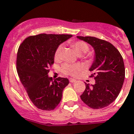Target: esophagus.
<instances>
[{
  "label": "esophagus",
  "instance_id": "esophagus-1",
  "mask_svg": "<svg viewBox=\"0 0 134 134\" xmlns=\"http://www.w3.org/2000/svg\"><path fill=\"white\" fill-rule=\"evenodd\" d=\"M69 81H70V82H72V83H73V82H75L77 81H76L75 79L71 78V79H69Z\"/></svg>",
  "mask_w": 134,
  "mask_h": 134
}]
</instances>
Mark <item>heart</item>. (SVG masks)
Segmentation results:
<instances>
[{
  "mask_svg": "<svg viewBox=\"0 0 134 134\" xmlns=\"http://www.w3.org/2000/svg\"><path fill=\"white\" fill-rule=\"evenodd\" d=\"M72 46L74 48L76 53L79 55H83L87 53L89 49V46L83 41H76L71 43ZM62 46H59L56 49L54 53V59L55 61H58L61 59V51H62ZM82 69V67L80 64H69L65 63L61 67V71L64 74L69 75L72 76H76Z\"/></svg>",
  "mask_w": 134,
  "mask_h": 134,
  "instance_id": "1",
  "label": "heart"
}]
</instances>
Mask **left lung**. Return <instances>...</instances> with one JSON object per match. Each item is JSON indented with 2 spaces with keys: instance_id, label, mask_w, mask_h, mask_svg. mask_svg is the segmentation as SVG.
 Listing matches in <instances>:
<instances>
[{
  "instance_id": "left-lung-1",
  "label": "left lung",
  "mask_w": 134,
  "mask_h": 134,
  "mask_svg": "<svg viewBox=\"0 0 134 134\" xmlns=\"http://www.w3.org/2000/svg\"><path fill=\"white\" fill-rule=\"evenodd\" d=\"M89 43L94 49L95 58L89 69L95 84L86 85L81 98L93 109L108 107L119 94L125 79V67L122 56L110 42L91 36H77Z\"/></svg>"
}]
</instances>
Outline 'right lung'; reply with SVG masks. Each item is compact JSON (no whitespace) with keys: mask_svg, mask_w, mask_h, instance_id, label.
I'll list each match as a JSON object with an SVG mask.
<instances>
[{"mask_svg":"<svg viewBox=\"0 0 134 134\" xmlns=\"http://www.w3.org/2000/svg\"><path fill=\"white\" fill-rule=\"evenodd\" d=\"M71 37L69 34H41L26 37L20 45L17 72L30 99L39 109L54 110L68 85V79L58 77L53 81L48 73L54 63L57 47Z\"/></svg>","mask_w":134,"mask_h":134,"instance_id":"add662e5","label":"right lung"}]
</instances>
